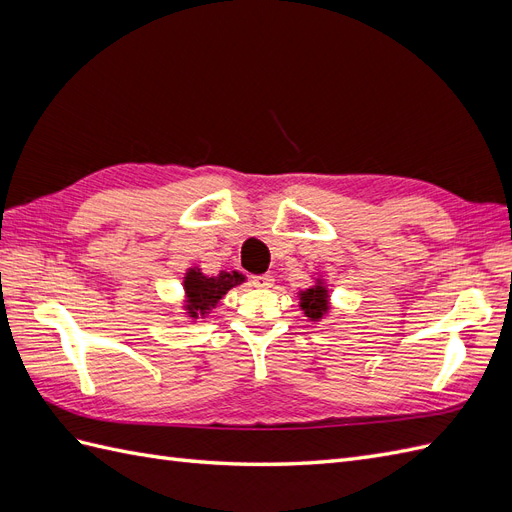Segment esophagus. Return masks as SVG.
Listing matches in <instances>:
<instances>
[{"mask_svg": "<svg viewBox=\"0 0 512 512\" xmlns=\"http://www.w3.org/2000/svg\"><path fill=\"white\" fill-rule=\"evenodd\" d=\"M252 284H254L256 288H271V286H273V277H271L269 273H265V275H254V277H252Z\"/></svg>", "mask_w": 512, "mask_h": 512, "instance_id": "esophagus-1", "label": "esophagus"}]
</instances>
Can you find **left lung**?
I'll return each instance as SVG.
<instances>
[{
  "label": "left lung",
  "instance_id": "obj_1",
  "mask_svg": "<svg viewBox=\"0 0 512 512\" xmlns=\"http://www.w3.org/2000/svg\"><path fill=\"white\" fill-rule=\"evenodd\" d=\"M329 297H331L329 288L324 286V282L318 277L314 286L299 290V307L303 309V314L309 320L320 322L324 316L329 314V309H331Z\"/></svg>",
  "mask_w": 512,
  "mask_h": 512
}]
</instances>
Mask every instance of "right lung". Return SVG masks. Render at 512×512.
Segmentation results:
<instances>
[{
    "label": "right lung",
    "mask_w": 512,
    "mask_h": 512,
    "mask_svg": "<svg viewBox=\"0 0 512 512\" xmlns=\"http://www.w3.org/2000/svg\"><path fill=\"white\" fill-rule=\"evenodd\" d=\"M245 282L239 271H220L218 275H205L198 267L185 271L183 277V309L188 318H205L215 305L224 299V294Z\"/></svg>",
    "instance_id": "add662e5"
}]
</instances>
